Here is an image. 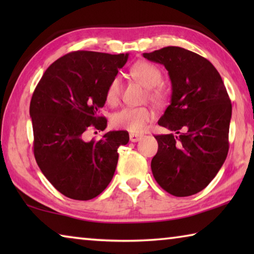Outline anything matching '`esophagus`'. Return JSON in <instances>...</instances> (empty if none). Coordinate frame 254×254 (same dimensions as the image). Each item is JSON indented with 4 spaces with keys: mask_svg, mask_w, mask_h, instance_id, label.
<instances>
[{
    "mask_svg": "<svg viewBox=\"0 0 254 254\" xmlns=\"http://www.w3.org/2000/svg\"><path fill=\"white\" fill-rule=\"evenodd\" d=\"M142 139V135L141 134H136V133H130V141L131 142H137Z\"/></svg>",
    "mask_w": 254,
    "mask_h": 254,
    "instance_id": "1",
    "label": "esophagus"
}]
</instances>
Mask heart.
<instances>
[{"mask_svg": "<svg viewBox=\"0 0 254 254\" xmlns=\"http://www.w3.org/2000/svg\"><path fill=\"white\" fill-rule=\"evenodd\" d=\"M130 75L141 85L148 88V96L152 102L160 104L165 100V94L159 85L162 83V72L157 66L148 62H137L130 68ZM121 78L115 76L106 88V101L110 104L118 103L121 95ZM152 119L151 111L147 107H124L112 118V124L118 128L141 133Z\"/></svg>", "mask_w": 254, "mask_h": 254, "instance_id": "obj_1", "label": "heart"}]
</instances>
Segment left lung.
Returning <instances> with one entry per match:
<instances>
[{"mask_svg": "<svg viewBox=\"0 0 254 254\" xmlns=\"http://www.w3.org/2000/svg\"><path fill=\"white\" fill-rule=\"evenodd\" d=\"M143 57L165 66L173 89L158 124L176 133L154 135L153 177L174 196L197 194L214 179L229 152V94L212 63L192 51L165 47Z\"/></svg>", "mask_w": 254, "mask_h": 254, "instance_id": "left-lung-1", "label": "left lung"}]
</instances>
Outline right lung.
Wrapping results in <instances>:
<instances>
[{
  "instance_id": "1",
  "label": "right lung",
  "mask_w": 254,
  "mask_h": 254,
  "mask_svg": "<svg viewBox=\"0 0 254 254\" xmlns=\"http://www.w3.org/2000/svg\"><path fill=\"white\" fill-rule=\"evenodd\" d=\"M128 54L72 51L47 68L30 102L33 153L42 174L59 192L88 200L111 183L126 131H110L101 140L85 141L88 128L104 131L107 120L98 112L106 88Z\"/></svg>"
}]
</instances>
